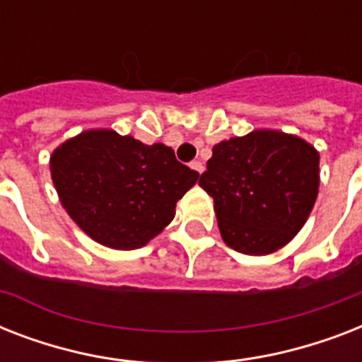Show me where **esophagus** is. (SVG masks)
Masks as SVG:
<instances>
[{
    "instance_id": "esophagus-1",
    "label": "esophagus",
    "mask_w": 362,
    "mask_h": 362,
    "mask_svg": "<svg viewBox=\"0 0 362 362\" xmlns=\"http://www.w3.org/2000/svg\"><path fill=\"white\" fill-rule=\"evenodd\" d=\"M189 167H192L193 170H197L199 175H201V173H203V170H204L203 161H199V159H195V161H192V163H189Z\"/></svg>"
}]
</instances>
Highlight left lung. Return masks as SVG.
Wrapping results in <instances>:
<instances>
[{"mask_svg":"<svg viewBox=\"0 0 362 362\" xmlns=\"http://www.w3.org/2000/svg\"><path fill=\"white\" fill-rule=\"evenodd\" d=\"M199 186L214 199L227 246L264 255L286 246L308 220L320 187V153L295 135L252 131L212 148Z\"/></svg>","mask_w":362,"mask_h":362,"instance_id":"left-lung-1","label":"left lung"}]
</instances>
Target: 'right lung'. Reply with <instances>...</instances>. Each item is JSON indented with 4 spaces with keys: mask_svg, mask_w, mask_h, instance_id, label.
Here are the masks:
<instances>
[{
    "mask_svg": "<svg viewBox=\"0 0 362 362\" xmlns=\"http://www.w3.org/2000/svg\"><path fill=\"white\" fill-rule=\"evenodd\" d=\"M62 204L88 237L116 250L144 246L175 218L176 201L199 173L173 148L115 131H84L50 158Z\"/></svg>",
    "mask_w": 362,
    "mask_h": 362,
    "instance_id": "right-lung-1",
    "label": "right lung"
}]
</instances>
